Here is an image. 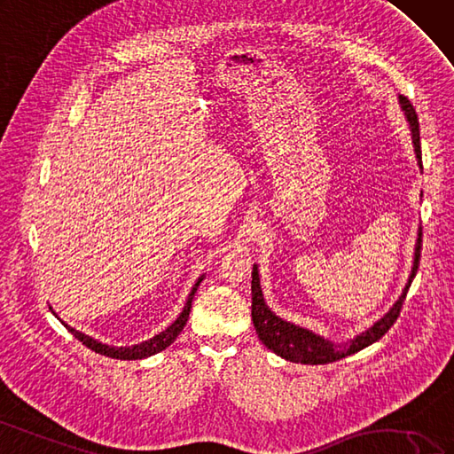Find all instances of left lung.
<instances>
[{"label":"left lung","instance_id":"left-lung-1","mask_svg":"<svg viewBox=\"0 0 454 454\" xmlns=\"http://www.w3.org/2000/svg\"><path fill=\"white\" fill-rule=\"evenodd\" d=\"M399 101H401L403 110H405L409 124H411L416 158H419V164L422 166L419 116H416V110L405 95H399ZM420 250H422V227L419 232V242H416L412 273L409 277V283L405 286V292H403V296L395 301L394 308H391L382 318H380L378 323H374L369 330H366V333H363L361 336H357L355 340L348 341V344H341V346H334L333 341L317 336V334L309 333V330L300 328L292 323H286L280 317H277L275 313H271V309H269L263 301L262 288H260V275H257V269L254 267V273H252V321H254V328H255L257 336H260V340L269 349L280 355L283 359L292 361V363H301V364L334 363V361L348 357V355H353V353L364 349L366 346H371V344H374V341L382 338L397 321V317L403 309V301H405L407 292L411 288L412 278L416 277V271H419Z\"/></svg>","mask_w":454,"mask_h":454}]
</instances>
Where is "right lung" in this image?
<instances>
[{"mask_svg": "<svg viewBox=\"0 0 454 454\" xmlns=\"http://www.w3.org/2000/svg\"><path fill=\"white\" fill-rule=\"evenodd\" d=\"M202 283V278H199V283L194 285L192 292L189 294V300L185 303V308H183L181 315L177 317V321L171 323L164 333L156 334L154 338L143 341V344L139 346H133V348H110V346H105L101 344V341H97L90 336H85L82 333H78V330H74L72 326L65 325L68 328V333H72V336L78 338L82 344L85 348H90L91 351L99 353V355H106V357H113V359H124V361H133V359H143V357H149V355H154L158 351L166 349L169 344H174V340L179 336V333L183 330V326L187 325V318H189V313H191V305H192V298H194V292H197L199 285Z\"/></svg>", "mask_w": 454, "mask_h": 454, "instance_id": "1", "label": "right lung"}]
</instances>
